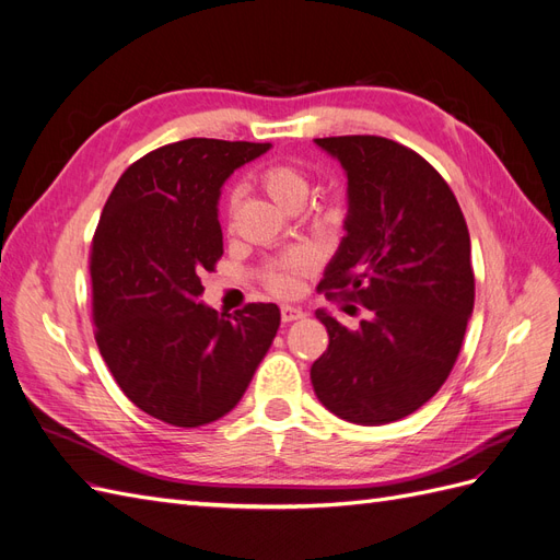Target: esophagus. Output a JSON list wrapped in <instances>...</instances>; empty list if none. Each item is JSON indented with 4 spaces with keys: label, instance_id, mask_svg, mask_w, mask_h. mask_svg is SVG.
<instances>
[{
    "label": "esophagus",
    "instance_id": "34e87169",
    "mask_svg": "<svg viewBox=\"0 0 560 560\" xmlns=\"http://www.w3.org/2000/svg\"><path fill=\"white\" fill-rule=\"evenodd\" d=\"M303 315H306V313H303V311L296 308V306H282V308H280L282 322H294V319H301Z\"/></svg>",
    "mask_w": 560,
    "mask_h": 560
}]
</instances>
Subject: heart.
<instances>
[{
    "label": "heart",
    "mask_w": 560,
    "mask_h": 560,
    "mask_svg": "<svg viewBox=\"0 0 560 560\" xmlns=\"http://www.w3.org/2000/svg\"><path fill=\"white\" fill-rule=\"evenodd\" d=\"M257 179L261 184V189L284 210L301 208L303 200L308 198V191H311V182H308L306 173L299 171V167L292 163H280V161L268 163L261 167ZM313 214H315V222L319 226L336 231L346 224L348 206H346L343 196L331 194L317 202ZM308 268H311V257L306 252H301V249L287 252L280 259L270 261L266 266L264 282L273 294L290 296L296 292L299 276L306 273Z\"/></svg>",
    "instance_id": "b5f03b06"
}]
</instances>
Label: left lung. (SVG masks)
<instances>
[{
  "label": "left lung",
  "mask_w": 560,
  "mask_h": 560,
  "mask_svg": "<svg viewBox=\"0 0 560 560\" xmlns=\"http://www.w3.org/2000/svg\"><path fill=\"white\" fill-rule=\"evenodd\" d=\"M315 142L348 175V233L317 292L366 317L348 329L315 313L329 346L311 381L334 416L385 425L430 401L460 354L474 308L469 231L446 179L413 149L378 135Z\"/></svg>",
  "instance_id": "obj_1"
}]
</instances>
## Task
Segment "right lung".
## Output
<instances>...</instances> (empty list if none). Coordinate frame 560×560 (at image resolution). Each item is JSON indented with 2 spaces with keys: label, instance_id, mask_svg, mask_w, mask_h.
Returning <instances> with one entry per match:
<instances>
[{
  "label": "right lung",
  "instance_id": "right-lung-1",
  "mask_svg": "<svg viewBox=\"0 0 560 560\" xmlns=\"http://www.w3.org/2000/svg\"><path fill=\"white\" fill-rule=\"evenodd\" d=\"M268 142L191 138L118 177L91 245L100 354L124 395L167 425L198 428L241 401L280 327L276 303L233 315L198 303L222 259L217 202L229 175Z\"/></svg>",
  "mask_w": 560,
  "mask_h": 560
}]
</instances>
